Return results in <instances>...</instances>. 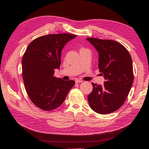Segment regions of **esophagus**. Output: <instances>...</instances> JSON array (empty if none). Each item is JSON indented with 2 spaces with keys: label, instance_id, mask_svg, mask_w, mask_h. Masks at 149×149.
Returning a JSON list of instances; mask_svg holds the SVG:
<instances>
[{
  "label": "esophagus",
  "instance_id": "obj_1",
  "mask_svg": "<svg viewBox=\"0 0 149 149\" xmlns=\"http://www.w3.org/2000/svg\"><path fill=\"white\" fill-rule=\"evenodd\" d=\"M81 82H83V81H81V80H79V79H76L75 81L76 83H81Z\"/></svg>",
  "mask_w": 149,
  "mask_h": 149
}]
</instances>
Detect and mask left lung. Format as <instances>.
<instances>
[{
	"label": "left lung",
	"instance_id": "8db88e82",
	"mask_svg": "<svg viewBox=\"0 0 149 149\" xmlns=\"http://www.w3.org/2000/svg\"><path fill=\"white\" fill-rule=\"evenodd\" d=\"M86 39L98 51L99 71L105 79L102 86L92 83L88 103L96 113H112L125 101L134 82L131 56L123 45L113 40Z\"/></svg>",
	"mask_w": 149,
	"mask_h": 149
}]
</instances>
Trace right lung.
Here are the masks:
<instances>
[{
    "label": "right lung",
    "mask_w": 149,
    "mask_h": 149,
    "mask_svg": "<svg viewBox=\"0 0 149 149\" xmlns=\"http://www.w3.org/2000/svg\"><path fill=\"white\" fill-rule=\"evenodd\" d=\"M76 35L54 34L35 39L27 46L22 59V78L27 93L36 107L50 111L61 106L74 86L54 76L59 69L61 51Z\"/></svg>",
    "instance_id": "right-lung-1"
}]
</instances>
